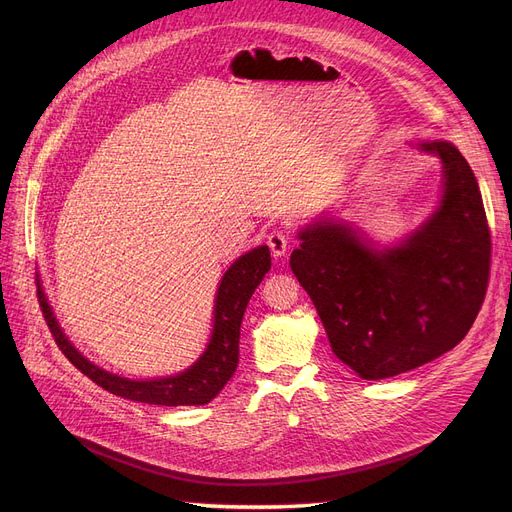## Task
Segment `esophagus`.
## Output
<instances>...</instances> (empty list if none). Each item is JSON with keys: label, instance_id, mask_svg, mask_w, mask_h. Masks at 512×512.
I'll list each match as a JSON object with an SVG mask.
<instances>
[{"label": "esophagus", "instance_id": "esophagus-1", "mask_svg": "<svg viewBox=\"0 0 512 512\" xmlns=\"http://www.w3.org/2000/svg\"><path fill=\"white\" fill-rule=\"evenodd\" d=\"M267 245H270L274 257H284L286 251H288L290 240H288V236L284 232L276 230V232H272L270 236H267Z\"/></svg>", "mask_w": 512, "mask_h": 512}]
</instances>
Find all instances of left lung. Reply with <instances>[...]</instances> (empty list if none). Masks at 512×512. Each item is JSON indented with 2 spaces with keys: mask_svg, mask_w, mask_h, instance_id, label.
Masks as SVG:
<instances>
[{
  "mask_svg": "<svg viewBox=\"0 0 512 512\" xmlns=\"http://www.w3.org/2000/svg\"><path fill=\"white\" fill-rule=\"evenodd\" d=\"M442 161L438 207L411 234L380 247L321 215L299 230L292 274L311 297L332 353L363 380H384L459 344L481 309L492 240L479 184L448 141H419Z\"/></svg>",
  "mask_w": 512,
  "mask_h": 512,
  "instance_id": "obj_1",
  "label": "left lung"
}]
</instances>
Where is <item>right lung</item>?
Masks as SVG:
<instances>
[{
  "label": "right lung",
  "mask_w": 512,
  "mask_h": 512,
  "mask_svg": "<svg viewBox=\"0 0 512 512\" xmlns=\"http://www.w3.org/2000/svg\"><path fill=\"white\" fill-rule=\"evenodd\" d=\"M272 257L267 245L255 247L253 251L240 255L220 280L218 292L213 299V326L211 336L203 355L180 373L166 375V378L153 380H130L118 373L105 371L103 367L89 361L78 348L68 340L60 328L56 315L45 297L41 280H37L39 303L45 315L47 326L56 338L60 351L70 359V363L83 371L103 390L116 396L149 402V405L161 407H195L207 405L222 392L228 380L234 375L238 365V340H240V321L245 315L249 299L255 288L261 284L263 276L270 272Z\"/></svg>",
  "instance_id": "1"
}]
</instances>
